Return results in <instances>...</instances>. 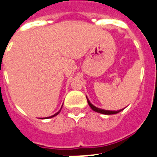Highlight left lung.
<instances>
[{
	"label": "left lung",
	"mask_w": 157,
	"mask_h": 157,
	"mask_svg": "<svg viewBox=\"0 0 157 157\" xmlns=\"http://www.w3.org/2000/svg\"><path fill=\"white\" fill-rule=\"evenodd\" d=\"M86 99H87V101H88L89 105L90 106L91 109H92L94 111H95V112H99V113H101V114H105V115L117 114V113H119V112H121V111L123 110V109H120V110H118V111H109V110H105V109H99V108H97V107L94 106V105H92V104L90 103V101H89V99H88V98H87V97H86Z\"/></svg>",
	"instance_id": "8db88e82"
}]
</instances>
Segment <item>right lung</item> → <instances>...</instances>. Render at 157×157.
<instances>
[{
    "mask_svg": "<svg viewBox=\"0 0 157 157\" xmlns=\"http://www.w3.org/2000/svg\"><path fill=\"white\" fill-rule=\"evenodd\" d=\"M62 106H63V105H62ZM62 109V107H61V109H59V111H58L57 112H56V113H55V114L54 115H52V116H49V117H46V118H42V119H48V118H52V117H54V116H57L58 114H59V112H60V110H61Z\"/></svg>",
    "mask_w": 157,
    "mask_h": 157,
    "instance_id": "right-lung-1",
    "label": "right lung"
}]
</instances>
